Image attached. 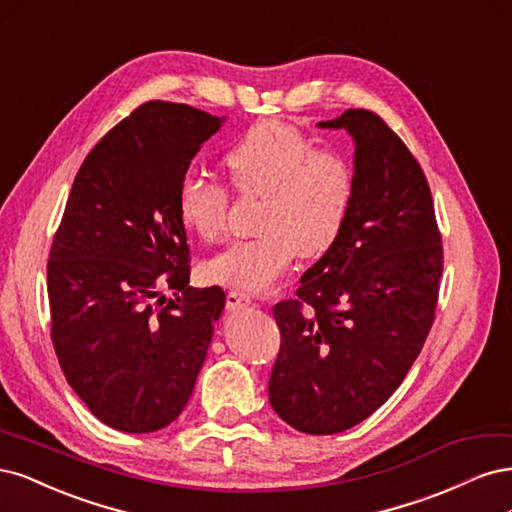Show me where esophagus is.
I'll list each match as a JSON object with an SVG mask.
<instances>
[{"label":"esophagus","mask_w":512,"mask_h":512,"mask_svg":"<svg viewBox=\"0 0 512 512\" xmlns=\"http://www.w3.org/2000/svg\"><path fill=\"white\" fill-rule=\"evenodd\" d=\"M251 304V298L246 293L238 291V289H229L227 291V308L229 310H240Z\"/></svg>","instance_id":"obj_1"}]
</instances>
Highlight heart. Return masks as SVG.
Segmentation results:
<instances>
[{"label":"heart","instance_id":"b5f03b06","mask_svg":"<svg viewBox=\"0 0 512 512\" xmlns=\"http://www.w3.org/2000/svg\"><path fill=\"white\" fill-rule=\"evenodd\" d=\"M223 166L242 195L263 200L259 236L232 242L206 261L212 283L244 291H268L295 257H321L340 238L353 206L351 163L319 146L287 123H261L227 151ZM180 221L206 242L223 238L229 191L195 172L178 185Z\"/></svg>","mask_w":512,"mask_h":512}]
</instances>
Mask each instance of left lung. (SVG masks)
I'll return each instance as SVG.
<instances>
[{"label":"left lung","instance_id":"obj_1","mask_svg":"<svg viewBox=\"0 0 512 512\" xmlns=\"http://www.w3.org/2000/svg\"><path fill=\"white\" fill-rule=\"evenodd\" d=\"M323 129L355 142V195L336 244L278 302L270 374L276 415L304 434H338L398 389L430 334L442 238L419 161L378 114L351 108Z\"/></svg>","mask_w":512,"mask_h":512}]
</instances>
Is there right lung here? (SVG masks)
<instances>
[{
	"label": "right lung",
	"mask_w": 512,
	"mask_h": 512,
	"mask_svg": "<svg viewBox=\"0 0 512 512\" xmlns=\"http://www.w3.org/2000/svg\"><path fill=\"white\" fill-rule=\"evenodd\" d=\"M223 121L146 102L74 178L48 255L51 338L70 387L114 430L157 432L183 412L223 312L221 287H189L176 202L191 159Z\"/></svg>",
	"instance_id": "obj_1"
}]
</instances>
